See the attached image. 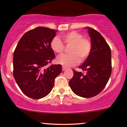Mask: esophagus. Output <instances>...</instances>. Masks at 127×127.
<instances>
[{"instance_id":"obj_1","label":"esophagus","mask_w":127,"mask_h":127,"mask_svg":"<svg viewBox=\"0 0 127 127\" xmlns=\"http://www.w3.org/2000/svg\"><path fill=\"white\" fill-rule=\"evenodd\" d=\"M66 67H65V66H62V70L63 71H65V70H66Z\"/></svg>"}]
</instances>
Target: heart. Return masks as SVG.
Here are the masks:
<instances>
[{
	"label": "heart",
	"instance_id": "b5f03b06",
	"mask_svg": "<svg viewBox=\"0 0 127 127\" xmlns=\"http://www.w3.org/2000/svg\"><path fill=\"white\" fill-rule=\"evenodd\" d=\"M62 39L66 45H71V54H64L57 58V62L65 67H71L77 65L89 56L91 51V42L87 38L76 31H71L62 35ZM50 47L54 52L61 54L65 46L58 36L54 37L50 42Z\"/></svg>",
	"mask_w": 127,
	"mask_h": 127
}]
</instances>
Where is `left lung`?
Here are the masks:
<instances>
[{"label": "left lung", "instance_id": "1", "mask_svg": "<svg viewBox=\"0 0 127 127\" xmlns=\"http://www.w3.org/2000/svg\"><path fill=\"white\" fill-rule=\"evenodd\" d=\"M86 29L91 37V51L79 68L87 72L84 75L73 70L69 84L75 94L91 98L100 93L107 83L112 73V56L110 48L103 36L92 28Z\"/></svg>", "mask_w": 127, "mask_h": 127}]
</instances>
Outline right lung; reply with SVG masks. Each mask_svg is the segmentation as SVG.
<instances>
[{
    "instance_id": "add662e5",
    "label": "right lung",
    "mask_w": 127,
    "mask_h": 127,
    "mask_svg": "<svg viewBox=\"0 0 127 127\" xmlns=\"http://www.w3.org/2000/svg\"><path fill=\"white\" fill-rule=\"evenodd\" d=\"M57 31L38 27L25 33L20 39L13 56V75L18 87L33 99L47 96L55 78L62 72V65H47L55 58L50 42Z\"/></svg>"
}]
</instances>
